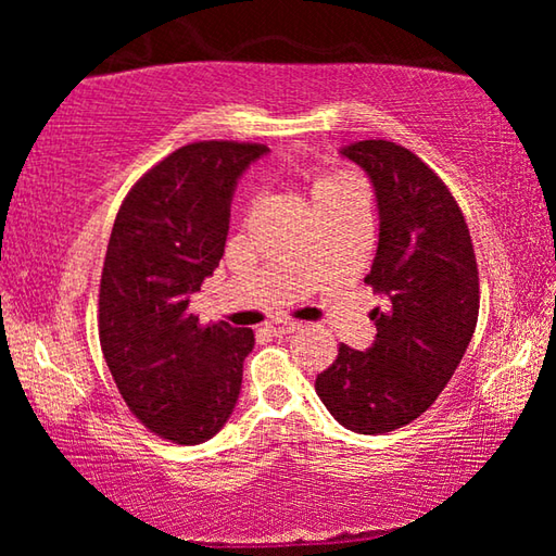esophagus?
<instances>
[{
  "instance_id": "esophagus-1",
  "label": "esophagus",
  "mask_w": 556,
  "mask_h": 556,
  "mask_svg": "<svg viewBox=\"0 0 556 556\" xmlns=\"http://www.w3.org/2000/svg\"><path fill=\"white\" fill-rule=\"evenodd\" d=\"M296 328H301L299 321H269L265 326V331L271 336H287V333H294Z\"/></svg>"
}]
</instances>
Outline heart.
Listing matches in <instances>:
<instances>
[{
    "label": "heart",
    "mask_w": 556,
    "mask_h": 556,
    "mask_svg": "<svg viewBox=\"0 0 556 556\" xmlns=\"http://www.w3.org/2000/svg\"><path fill=\"white\" fill-rule=\"evenodd\" d=\"M338 201H361V193H357V184L353 176L336 172V174H324L314 178L312 184L314 208L326 203H338Z\"/></svg>",
    "instance_id": "heart-1"
}]
</instances>
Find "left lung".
Here are the masks:
<instances>
[{"label": "left lung", "instance_id": "obj_1", "mask_svg": "<svg viewBox=\"0 0 556 556\" xmlns=\"http://www.w3.org/2000/svg\"><path fill=\"white\" fill-rule=\"evenodd\" d=\"M370 178L378 203V252L370 285L384 306L370 318V348L341 345L316 392L338 425L388 434L427 412L473 338L478 267L468 225L444 181L404 149L363 139L341 149Z\"/></svg>", "mask_w": 556, "mask_h": 556}]
</instances>
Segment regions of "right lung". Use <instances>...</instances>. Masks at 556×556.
<instances>
[{
	"label": "right lung",
	"mask_w": 556,
	"mask_h": 556,
	"mask_svg": "<svg viewBox=\"0 0 556 556\" xmlns=\"http://www.w3.org/2000/svg\"><path fill=\"white\" fill-rule=\"evenodd\" d=\"M262 144L176 149L127 193L100 279V345L135 417L176 444H203L230 419L252 328L188 314L225 252L240 176Z\"/></svg>",
	"instance_id": "1"
}]
</instances>
